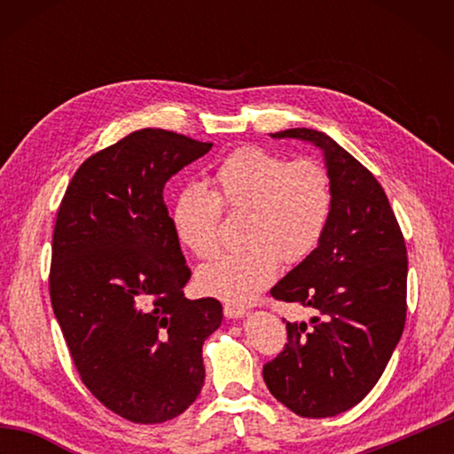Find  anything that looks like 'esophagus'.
<instances>
[{"mask_svg": "<svg viewBox=\"0 0 454 454\" xmlns=\"http://www.w3.org/2000/svg\"><path fill=\"white\" fill-rule=\"evenodd\" d=\"M224 317H226V318H230V320L244 318V317H246V309H242V306L226 304V306H224Z\"/></svg>", "mask_w": 454, "mask_h": 454, "instance_id": "34e87169", "label": "esophagus"}]
</instances>
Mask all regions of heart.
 <instances>
[{
  "instance_id": "heart-1",
  "label": "heart",
  "mask_w": 454,
  "mask_h": 454,
  "mask_svg": "<svg viewBox=\"0 0 454 454\" xmlns=\"http://www.w3.org/2000/svg\"><path fill=\"white\" fill-rule=\"evenodd\" d=\"M214 192L180 190L172 206V228L184 248L200 260L216 254L222 206L246 212L248 248L202 266L196 284L204 294L248 304L278 274L280 262L298 264L325 238L333 214L328 172L314 160H294L258 145L234 150L214 172Z\"/></svg>"
}]
</instances>
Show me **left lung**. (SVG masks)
I'll list each match as a JSON object with an SVG mask.
<instances>
[{
  "label": "left lung",
  "mask_w": 454,
  "mask_h": 454,
  "mask_svg": "<svg viewBox=\"0 0 454 454\" xmlns=\"http://www.w3.org/2000/svg\"><path fill=\"white\" fill-rule=\"evenodd\" d=\"M317 145L333 188V214L318 248L270 290L314 310L286 322L288 342L264 364L276 401L306 419L352 409L371 393L401 340L406 318V246L379 180L318 129L270 134Z\"/></svg>",
  "instance_id": "obj_1"
}]
</instances>
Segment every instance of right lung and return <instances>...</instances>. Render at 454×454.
Returning <instances> with one entry per match:
<instances>
[{"label":"right lung","instance_id":"right-lung-1","mask_svg":"<svg viewBox=\"0 0 454 454\" xmlns=\"http://www.w3.org/2000/svg\"><path fill=\"white\" fill-rule=\"evenodd\" d=\"M212 148L144 128L90 156L61 200L51 244L53 314L82 380L140 425L178 417L204 384L216 298L190 301V268L164 204L166 182Z\"/></svg>","mask_w":454,"mask_h":454}]
</instances>
